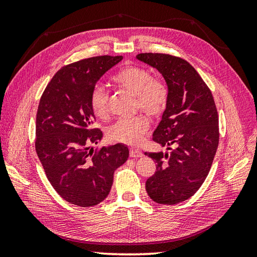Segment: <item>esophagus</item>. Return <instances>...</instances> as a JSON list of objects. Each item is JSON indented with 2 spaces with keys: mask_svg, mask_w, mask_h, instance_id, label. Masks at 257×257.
<instances>
[{
  "mask_svg": "<svg viewBox=\"0 0 257 257\" xmlns=\"http://www.w3.org/2000/svg\"><path fill=\"white\" fill-rule=\"evenodd\" d=\"M129 155L132 158H141L144 156L143 152H141L140 150H136V149H132L129 152Z\"/></svg>",
  "mask_w": 257,
  "mask_h": 257,
  "instance_id": "obj_1",
  "label": "esophagus"
}]
</instances>
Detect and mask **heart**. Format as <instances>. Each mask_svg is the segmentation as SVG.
Masks as SVG:
<instances>
[{"label": "heart", "mask_w": 257, "mask_h": 257, "mask_svg": "<svg viewBox=\"0 0 257 257\" xmlns=\"http://www.w3.org/2000/svg\"><path fill=\"white\" fill-rule=\"evenodd\" d=\"M119 88L135 96V107L149 117H160L169 101V90L162 80L152 78L148 69L139 66H125L112 77ZM90 106L98 117L108 112V92L101 85H96L90 94ZM149 129L144 116L119 119L108 128V137L116 143L138 146Z\"/></svg>", "instance_id": "heart-1"}]
</instances>
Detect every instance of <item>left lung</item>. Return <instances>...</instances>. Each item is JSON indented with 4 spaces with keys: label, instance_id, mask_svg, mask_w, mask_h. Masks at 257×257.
I'll use <instances>...</instances> for the list:
<instances>
[{
    "label": "left lung",
    "instance_id": "left-lung-1",
    "mask_svg": "<svg viewBox=\"0 0 257 257\" xmlns=\"http://www.w3.org/2000/svg\"><path fill=\"white\" fill-rule=\"evenodd\" d=\"M137 59L156 68L169 90L168 106L152 140L171 152H146L157 163L146 190L157 203L177 204L191 198L210 172L220 136L215 102L184 59L159 53L138 54Z\"/></svg>",
    "mask_w": 257,
    "mask_h": 257
}]
</instances>
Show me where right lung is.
<instances>
[{"label":"right lung","mask_w":257,"mask_h":257,"mask_svg":"<svg viewBox=\"0 0 257 257\" xmlns=\"http://www.w3.org/2000/svg\"><path fill=\"white\" fill-rule=\"evenodd\" d=\"M122 56H97L64 66L41 97L35 149L48 181L64 200L81 207L99 204L110 192L113 172L127 161V146L89 150L102 138L92 128L90 94L97 81Z\"/></svg>","instance_id":"right-lung-1"}]
</instances>
